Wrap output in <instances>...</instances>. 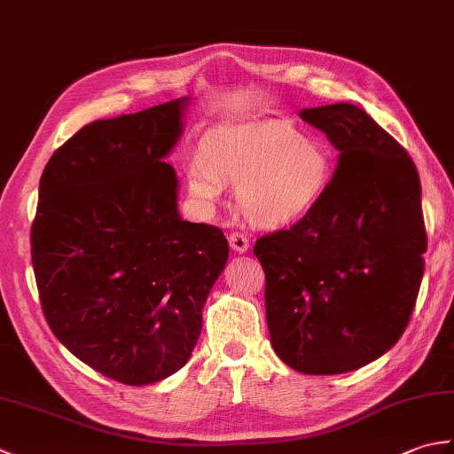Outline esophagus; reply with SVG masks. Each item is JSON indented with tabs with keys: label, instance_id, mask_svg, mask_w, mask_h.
Here are the masks:
<instances>
[{
	"label": "esophagus",
	"instance_id": "esophagus-1",
	"mask_svg": "<svg viewBox=\"0 0 454 454\" xmlns=\"http://www.w3.org/2000/svg\"><path fill=\"white\" fill-rule=\"evenodd\" d=\"M228 242H230V247H232L234 252H238V254H246L247 249H249V239L242 232L230 234Z\"/></svg>",
	"mask_w": 454,
	"mask_h": 454
}]
</instances>
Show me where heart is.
<instances>
[{"label": "heart", "mask_w": 454, "mask_h": 454, "mask_svg": "<svg viewBox=\"0 0 454 454\" xmlns=\"http://www.w3.org/2000/svg\"><path fill=\"white\" fill-rule=\"evenodd\" d=\"M202 160L187 166L192 199L212 207L224 185H236L238 205L259 228L294 224L325 195L332 160L320 142L275 122L222 127L202 140Z\"/></svg>", "instance_id": "1"}]
</instances>
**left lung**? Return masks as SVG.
Masks as SVG:
<instances>
[{
	"label": "left lung",
	"mask_w": 454,
	"mask_h": 454,
	"mask_svg": "<svg viewBox=\"0 0 454 454\" xmlns=\"http://www.w3.org/2000/svg\"><path fill=\"white\" fill-rule=\"evenodd\" d=\"M340 152L320 202L293 228L259 238L271 345L304 374L361 369L392 349L419 293L427 234L418 169L351 103L302 109Z\"/></svg>",
	"instance_id": "obj_1"
}]
</instances>
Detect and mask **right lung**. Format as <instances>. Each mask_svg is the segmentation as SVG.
Segmentation results:
<instances>
[{
  "instance_id": "right-lung-1",
  "label": "right lung",
  "mask_w": 454,
  "mask_h": 454,
  "mask_svg": "<svg viewBox=\"0 0 454 454\" xmlns=\"http://www.w3.org/2000/svg\"><path fill=\"white\" fill-rule=\"evenodd\" d=\"M189 101L93 121L54 152L38 185L31 252L46 322L80 361L129 387L189 361L228 259L222 230L177 208L166 158Z\"/></svg>"
}]
</instances>
